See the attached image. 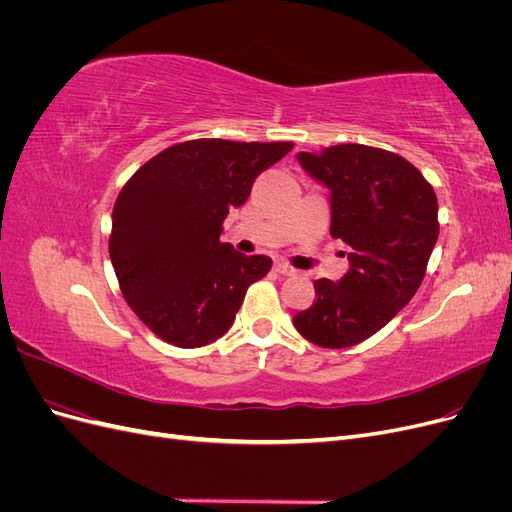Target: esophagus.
<instances>
[{"label":"esophagus","mask_w":512,"mask_h":512,"mask_svg":"<svg viewBox=\"0 0 512 512\" xmlns=\"http://www.w3.org/2000/svg\"><path fill=\"white\" fill-rule=\"evenodd\" d=\"M275 271L277 273H280V275H297V269H292L290 265H286V262H277V265H275Z\"/></svg>","instance_id":"1"}]
</instances>
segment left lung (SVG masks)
I'll return each mask as SVG.
<instances>
[{
	"mask_svg": "<svg viewBox=\"0 0 512 512\" xmlns=\"http://www.w3.org/2000/svg\"><path fill=\"white\" fill-rule=\"evenodd\" d=\"M331 190V237L348 247L342 280H316L314 305L292 318L307 342L348 348L378 333L421 286L438 241V198L401 156L367 145L297 153Z\"/></svg>",
	"mask_w": 512,
	"mask_h": 512,
	"instance_id": "obj_1",
	"label": "left lung"
}]
</instances>
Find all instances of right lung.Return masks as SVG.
Here are the masks:
<instances>
[{
	"label": "right lung",
	"instance_id": "obj_1",
	"mask_svg": "<svg viewBox=\"0 0 512 512\" xmlns=\"http://www.w3.org/2000/svg\"><path fill=\"white\" fill-rule=\"evenodd\" d=\"M292 143L196 138L164 149L123 185L108 254L123 299L164 342L200 348L235 322L269 256L222 243V222Z\"/></svg>",
	"mask_w": 512,
	"mask_h": 512
}]
</instances>
